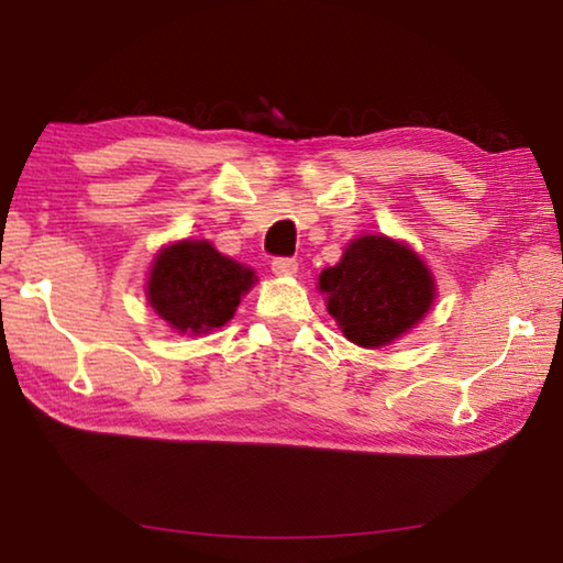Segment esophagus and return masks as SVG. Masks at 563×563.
I'll return each mask as SVG.
<instances>
[{
	"instance_id": "34e87169",
	"label": "esophagus",
	"mask_w": 563,
	"mask_h": 563,
	"mask_svg": "<svg viewBox=\"0 0 563 563\" xmlns=\"http://www.w3.org/2000/svg\"><path fill=\"white\" fill-rule=\"evenodd\" d=\"M271 271L278 275V278H292V275L298 273V261H292V258H275L271 263Z\"/></svg>"
}]
</instances>
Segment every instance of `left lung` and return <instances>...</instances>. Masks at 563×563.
<instances>
[{
    "label": "left lung",
    "mask_w": 563,
    "mask_h": 563,
    "mask_svg": "<svg viewBox=\"0 0 563 563\" xmlns=\"http://www.w3.org/2000/svg\"><path fill=\"white\" fill-rule=\"evenodd\" d=\"M318 290L342 335L367 350L407 335L437 298L430 265L407 243L383 233L352 238L340 263L320 273Z\"/></svg>",
    "instance_id": "obj_1"
}]
</instances>
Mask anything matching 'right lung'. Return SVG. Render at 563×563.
I'll return each mask as SVG.
<instances>
[{"label":"right lung","instance_id":"right-lung-1","mask_svg":"<svg viewBox=\"0 0 563 563\" xmlns=\"http://www.w3.org/2000/svg\"><path fill=\"white\" fill-rule=\"evenodd\" d=\"M258 283L253 268L218 253L211 241L184 238L156 253L146 300L180 335H206L235 316L243 295Z\"/></svg>","mask_w":563,"mask_h":563}]
</instances>
